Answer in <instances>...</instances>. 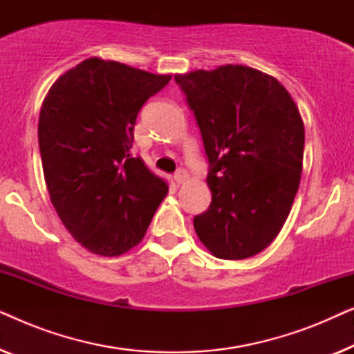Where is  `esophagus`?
<instances>
[{"label": "esophagus", "mask_w": 354, "mask_h": 354, "mask_svg": "<svg viewBox=\"0 0 354 354\" xmlns=\"http://www.w3.org/2000/svg\"><path fill=\"white\" fill-rule=\"evenodd\" d=\"M174 180H176V183H183L187 180V172L183 171V169H178V171L174 174Z\"/></svg>", "instance_id": "34e87169"}]
</instances>
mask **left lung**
Masks as SVG:
<instances>
[{"instance_id":"left-lung-1","label":"left lung","mask_w":354,"mask_h":354,"mask_svg":"<svg viewBox=\"0 0 354 354\" xmlns=\"http://www.w3.org/2000/svg\"><path fill=\"white\" fill-rule=\"evenodd\" d=\"M195 114L209 162L211 205L196 235L221 259L272 243L292 209L303 169L304 125L277 79L246 66L174 77Z\"/></svg>"}]
</instances>
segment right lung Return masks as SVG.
Returning <instances> with one entry per match:
<instances>
[{
    "instance_id": "add662e5",
    "label": "right lung",
    "mask_w": 354,
    "mask_h": 354,
    "mask_svg": "<svg viewBox=\"0 0 354 354\" xmlns=\"http://www.w3.org/2000/svg\"><path fill=\"white\" fill-rule=\"evenodd\" d=\"M169 80L90 57L43 101L38 145L51 203L91 253L119 256L138 245L167 195V183L130 148L140 109Z\"/></svg>"
}]
</instances>
